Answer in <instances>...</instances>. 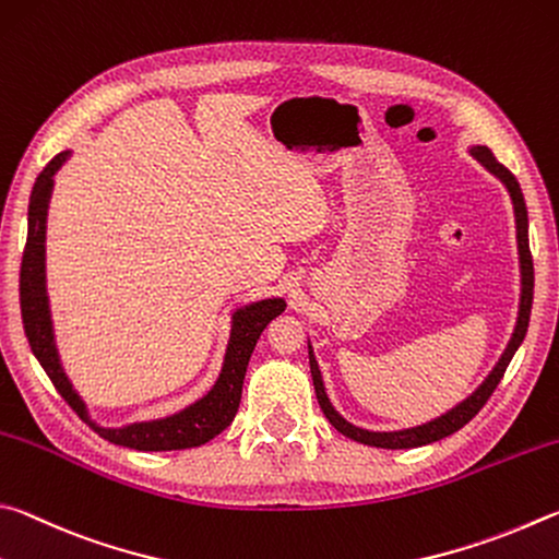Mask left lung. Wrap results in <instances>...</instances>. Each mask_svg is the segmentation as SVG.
<instances>
[{"label":"left lung","mask_w":559,"mask_h":559,"mask_svg":"<svg viewBox=\"0 0 559 559\" xmlns=\"http://www.w3.org/2000/svg\"><path fill=\"white\" fill-rule=\"evenodd\" d=\"M468 154L484 166L488 174H493L498 181L506 186L508 195H511L513 203V215H515V242H518V267H521V299H518V317H515V326L513 334L508 338V344L503 348L501 358L496 360V366L491 368L481 385H478L472 395H466L462 403H456L452 409H447L435 419H429L425 425L417 427H407V429H393V432H376V429H364L338 413V409L331 405V400L326 395V385L324 378H321V370L317 364L314 348L309 344V366H311V380H314V390H317V400L321 409L331 425H334L341 435L354 439V442L368 444V447H378V449H415V447H425L439 442L449 435H454L462 429L468 419H474L478 415V409L486 405V400L493 395L496 385L501 383V378L506 373L508 364H511L515 350L521 348L523 338L527 334V321H531V309H533V285H535V274H533V258H531V242H527V209H525V199L521 191V183L515 181V176L506 169L503 164L496 162V156L491 150L484 144H472L468 146Z\"/></svg>","instance_id":"obj_1"}]
</instances>
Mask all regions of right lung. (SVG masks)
I'll return each mask as SVG.
<instances>
[{
	"label": "right lung",
	"instance_id": "1",
	"mask_svg": "<svg viewBox=\"0 0 559 559\" xmlns=\"http://www.w3.org/2000/svg\"><path fill=\"white\" fill-rule=\"evenodd\" d=\"M71 156L73 150L56 154L44 166V171L38 174L32 189V199H28V233L22 258V272H19V301H22V319L28 346H32L36 360L41 364L46 376L51 378V383L66 403L75 409V415L95 435H100L107 442L136 449V452H171V449H191L211 442L238 415L245 370H248L254 344H258L264 326L285 311L287 301L282 297H267L233 309L230 336L228 346H225L221 373L203 397L193 400L191 405H186L179 413H171L166 417L140 419V423H130L122 427L97 425L91 413H87L83 397L73 388L71 378L63 370L61 354H58L56 346L51 301H48L46 289V221L56 183L53 176L61 171V166Z\"/></svg>",
	"mask_w": 559,
	"mask_h": 559
}]
</instances>
